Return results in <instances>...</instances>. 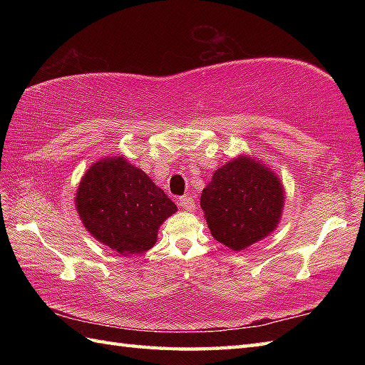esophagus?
<instances>
[{
  "mask_svg": "<svg viewBox=\"0 0 365 365\" xmlns=\"http://www.w3.org/2000/svg\"><path fill=\"white\" fill-rule=\"evenodd\" d=\"M178 205H180L183 210H188V212H191V210H195L196 208V202H195V199H192L191 196H182L180 199H178Z\"/></svg>",
  "mask_w": 365,
  "mask_h": 365,
  "instance_id": "obj_1",
  "label": "esophagus"
}]
</instances>
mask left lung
Wrapping results in <instances>:
<instances>
[{
  "label": "left lung",
  "instance_id": "8db88e82",
  "mask_svg": "<svg viewBox=\"0 0 365 365\" xmlns=\"http://www.w3.org/2000/svg\"><path fill=\"white\" fill-rule=\"evenodd\" d=\"M200 207L216 242L243 251L277 227L284 207L281 178L252 157L240 155L215 170Z\"/></svg>",
  "mask_w": 365,
  "mask_h": 365
}]
</instances>
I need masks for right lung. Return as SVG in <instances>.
<instances>
[{
    "label": "right lung",
    "instance_id": "obj_1",
    "mask_svg": "<svg viewBox=\"0 0 365 365\" xmlns=\"http://www.w3.org/2000/svg\"><path fill=\"white\" fill-rule=\"evenodd\" d=\"M75 205L89 234L122 255L150 250L161 224L177 212L165 191L123 157L94 163L81 178Z\"/></svg>",
    "mask_w": 365,
    "mask_h": 365
}]
</instances>
